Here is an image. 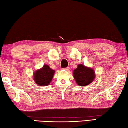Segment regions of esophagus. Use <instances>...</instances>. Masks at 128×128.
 <instances>
[{
    "mask_svg": "<svg viewBox=\"0 0 128 128\" xmlns=\"http://www.w3.org/2000/svg\"><path fill=\"white\" fill-rule=\"evenodd\" d=\"M64 70H70V68H69V67H66V68H64Z\"/></svg>",
    "mask_w": 128,
    "mask_h": 128,
    "instance_id": "obj_1",
    "label": "esophagus"
}]
</instances>
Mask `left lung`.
I'll list each match as a JSON object with an SVG mask.
<instances>
[{"label": "left lung", "instance_id": "obj_1", "mask_svg": "<svg viewBox=\"0 0 128 128\" xmlns=\"http://www.w3.org/2000/svg\"><path fill=\"white\" fill-rule=\"evenodd\" d=\"M74 76L76 82L80 86H87L94 80L95 72L94 70L87 68L82 64H79L74 70Z\"/></svg>", "mask_w": 128, "mask_h": 128}]
</instances>
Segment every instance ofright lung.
Wrapping results in <instances>:
<instances>
[{"label":"right lung","mask_w":128,"mask_h":128,"mask_svg":"<svg viewBox=\"0 0 128 128\" xmlns=\"http://www.w3.org/2000/svg\"><path fill=\"white\" fill-rule=\"evenodd\" d=\"M54 73V70L47 65H45L41 69L35 72L34 74V82L41 86L48 85L52 80Z\"/></svg>","instance_id":"1"}]
</instances>
